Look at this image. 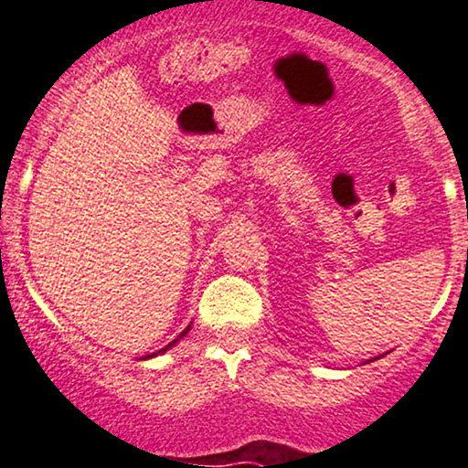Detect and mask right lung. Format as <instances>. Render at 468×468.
<instances>
[{
	"instance_id": "right-lung-1",
	"label": "right lung",
	"mask_w": 468,
	"mask_h": 468,
	"mask_svg": "<svg viewBox=\"0 0 468 468\" xmlns=\"http://www.w3.org/2000/svg\"><path fill=\"white\" fill-rule=\"evenodd\" d=\"M187 332H190V327H186V329H183V332H181V335H178V338H183V335H186ZM178 338H176V340H178ZM176 340H172V343H170V345H165V347H164V349H159V351H154V354L145 356V358H152V356H159V354H165V351H167V349H170V347H172V345H176Z\"/></svg>"
}]
</instances>
